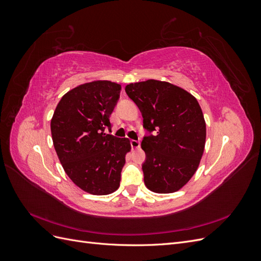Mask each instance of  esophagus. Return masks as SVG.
<instances>
[{"label":"esophagus","instance_id":"obj_1","mask_svg":"<svg viewBox=\"0 0 261 261\" xmlns=\"http://www.w3.org/2000/svg\"><path fill=\"white\" fill-rule=\"evenodd\" d=\"M130 145L134 149H138L140 147V141L139 140H130Z\"/></svg>","mask_w":261,"mask_h":261}]
</instances>
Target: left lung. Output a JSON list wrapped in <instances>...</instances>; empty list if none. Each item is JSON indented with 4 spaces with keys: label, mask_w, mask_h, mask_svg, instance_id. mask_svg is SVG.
<instances>
[{
    "label": "left lung",
    "mask_w": 261,
    "mask_h": 261,
    "mask_svg": "<svg viewBox=\"0 0 261 261\" xmlns=\"http://www.w3.org/2000/svg\"><path fill=\"white\" fill-rule=\"evenodd\" d=\"M154 135L141 141L146 153L145 185L156 194L175 193L199 167L206 145V122L198 101L168 82L148 80L125 87Z\"/></svg>",
    "instance_id": "1"
}]
</instances>
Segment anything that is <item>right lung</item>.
Instances as JSON below:
<instances>
[{
    "label": "right lung",
    "mask_w": 261,
    "mask_h": 261,
    "mask_svg": "<svg viewBox=\"0 0 261 261\" xmlns=\"http://www.w3.org/2000/svg\"><path fill=\"white\" fill-rule=\"evenodd\" d=\"M122 87L93 81L75 87L58 103L51 120L55 151L67 176L91 195H109L120 187L128 138L105 133Z\"/></svg>",
    "instance_id": "add662e5"
}]
</instances>
